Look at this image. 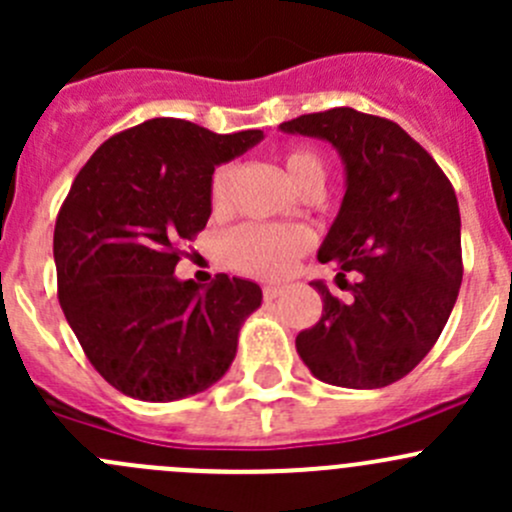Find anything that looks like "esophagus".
<instances>
[{
  "label": "esophagus",
  "instance_id": "1",
  "mask_svg": "<svg viewBox=\"0 0 512 512\" xmlns=\"http://www.w3.org/2000/svg\"><path fill=\"white\" fill-rule=\"evenodd\" d=\"M282 294V287H277V285H265L262 287V297L267 299V302H272V299H277Z\"/></svg>",
  "mask_w": 512,
  "mask_h": 512
}]
</instances>
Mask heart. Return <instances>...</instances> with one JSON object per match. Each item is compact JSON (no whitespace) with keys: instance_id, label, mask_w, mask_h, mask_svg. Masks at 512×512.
Wrapping results in <instances>:
<instances>
[{"instance_id":"obj_1","label":"heart","mask_w":512,"mask_h":512,"mask_svg":"<svg viewBox=\"0 0 512 512\" xmlns=\"http://www.w3.org/2000/svg\"><path fill=\"white\" fill-rule=\"evenodd\" d=\"M287 180L302 193L307 185L324 183V165L312 151H287L282 156ZM232 165H220L210 178V205L225 208L230 190ZM309 232L297 225H240L225 237V262L247 275L282 277L299 255L309 250Z\"/></svg>"}]
</instances>
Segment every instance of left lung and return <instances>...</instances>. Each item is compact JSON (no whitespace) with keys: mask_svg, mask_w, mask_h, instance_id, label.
I'll list each match as a JSON object with an SVG mask.
<instances>
[{"mask_svg":"<svg viewBox=\"0 0 512 512\" xmlns=\"http://www.w3.org/2000/svg\"><path fill=\"white\" fill-rule=\"evenodd\" d=\"M327 141L344 165V198L317 260L339 267L334 297L322 280V319L297 334V352L319 381L381 389L404 379L441 337L463 280L461 213L436 160L394 121L354 108L280 123ZM352 271L357 282L343 277Z\"/></svg>","mask_w":512,"mask_h":512,"instance_id":"obj_1","label":"left lung"}]
</instances>
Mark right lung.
<instances>
[{"mask_svg": "<svg viewBox=\"0 0 512 512\" xmlns=\"http://www.w3.org/2000/svg\"><path fill=\"white\" fill-rule=\"evenodd\" d=\"M262 138L151 118L108 138L76 175L54 227L59 304L121 394L165 404L230 369L262 289L227 275L205 287L178 280V242L208 225L215 168Z\"/></svg>", "mask_w": 512, "mask_h": 512, "instance_id": "1", "label": "right lung"}]
</instances>
